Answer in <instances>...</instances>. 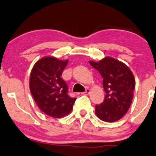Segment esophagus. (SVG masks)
<instances>
[{
	"label": "esophagus",
	"mask_w": 156,
	"mask_h": 156,
	"mask_svg": "<svg viewBox=\"0 0 156 156\" xmlns=\"http://www.w3.org/2000/svg\"><path fill=\"white\" fill-rule=\"evenodd\" d=\"M90 93V90L89 88H87L86 90H85V92H83V93H82V94L83 95H88Z\"/></svg>",
	"instance_id": "34e87169"
}]
</instances>
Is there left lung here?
<instances>
[{
    "mask_svg": "<svg viewBox=\"0 0 156 156\" xmlns=\"http://www.w3.org/2000/svg\"><path fill=\"white\" fill-rule=\"evenodd\" d=\"M90 64L102 77L106 93L103 102L96 105V115L105 122L119 120L127 113L133 99L135 87L133 73L125 63L110 57L99 62L90 61Z\"/></svg>",
    "mask_w": 156,
    "mask_h": 156,
    "instance_id": "left-lung-1",
    "label": "left lung"
}]
</instances>
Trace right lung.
Masks as SVG:
<instances>
[{"label": "right lung", "mask_w": 156, "mask_h": 156, "mask_svg": "<svg viewBox=\"0 0 156 156\" xmlns=\"http://www.w3.org/2000/svg\"><path fill=\"white\" fill-rule=\"evenodd\" d=\"M68 60L44 57L33 66L30 90L39 109L54 118H61L72 111L76 98H71L68 87L61 78Z\"/></svg>", "instance_id": "obj_1"}]
</instances>
